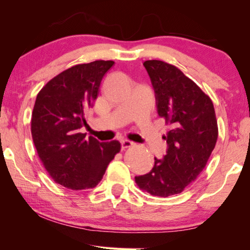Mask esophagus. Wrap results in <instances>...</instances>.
Here are the masks:
<instances>
[{"label":"esophagus","instance_id":"obj_1","mask_svg":"<svg viewBox=\"0 0 250 250\" xmlns=\"http://www.w3.org/2000/svg\"><path fill=\"white\" fill-rule=\"evenodd\" d=\"M121 145H122V149H126V148H128V147H132L134 145V143L130 141H127V140H123L121 142Z\"/></svg>","mask_w":250,"mask_h":250}]
</instances>
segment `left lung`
<instances>
[{
  "label": "left lung",
  "instance_id": "left-lung-1",
  "mask_svg": "<svg viewBox=\"0 0 250 250\" xmlns=\"http://www.w3.org/2000/svg\"><path fill=\"white\" fill-rule=\"evenodd\" d=\"M152 82L157 113L171 129L163 136L166 155L155 157L149 173L135 182L147 193L168 197L182 193L205 168L218 137L214 105L193 81L174 65L152 60L143 64Z\"/></svg>",
  "mask_w": 250,
  "mask_h": 250
}]
</instances>
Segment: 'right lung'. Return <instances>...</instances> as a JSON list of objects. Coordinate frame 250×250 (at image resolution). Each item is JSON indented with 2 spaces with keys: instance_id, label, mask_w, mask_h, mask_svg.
I'll return each instance as SVG.
<instances>
[{
  "instance_id": "obj_1",
  "label": "right lung",
  "mask_w": 250,
  "mask_h": 250,
  "mask_svg": "<svg viewBox=\"0 0 250 250\" xmlns=\"http://www.w3.org/2000/svg\"><path fill=\"white\" fill-rule=\"evenodd\" d=\"M115 64H79L52 79L36 96L31 132L41 162L54 182L68 189L94 188L121 150L118 141L98 142L80 132L85 112L97 98L101 82Z\"/></svg>"
}]
</instances>
